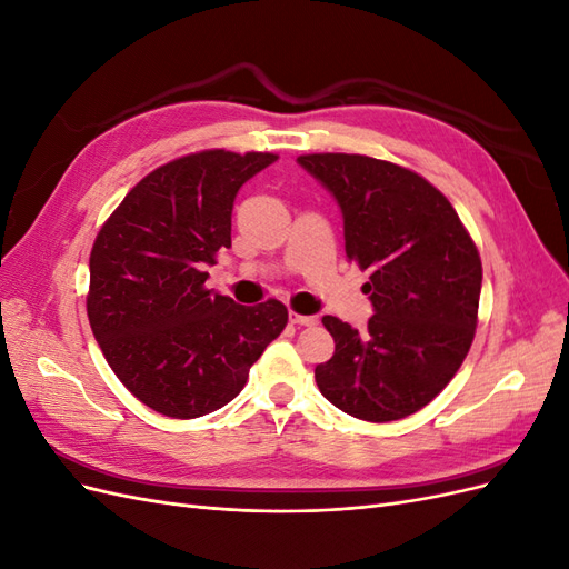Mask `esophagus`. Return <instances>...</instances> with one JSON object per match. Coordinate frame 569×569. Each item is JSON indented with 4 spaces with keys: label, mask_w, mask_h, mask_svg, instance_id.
<instances>
[{
    "label": "esophagus",
    "mask_w": 569,
    "mask_h": 569,
    "mask_svg": "<svg viewBox=\"0 0 569 569\" xmlns=\"http://www.w3.org/2000/svg\"><path fill=\"white\" fill-rule=\"evenodd\" d=\"M289 320L295 325H303V327H313L318 325V316H301L297 311H289Z\"/></svg>",
    "instance_id": "esophagus-1"
}]
</instances>
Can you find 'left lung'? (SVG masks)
<instances>
[{
    "label": "left lung",
    "mask_w": 569,
    "mask_h": 569,
    "mask_svg": "<svg viewBox=\"0 0 569 569\" xmlns=\"http://www.w3.org/2000/svg\"><path fill=\"white\" fill-rule=\"evenodd\" d=\"M297 163L335 197L349 261L370 270L366 330L322 318L335 353L316 366L318 389L358 420L412 416L470 351L481 291L477 247L449 199L408 168L360 153H308Z\"/></svg>",
    "instance_id": "1"
}]
</instances>
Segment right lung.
<instances>
[{
	"label": "right lung",
	"instance_id": "right-lung-1",
	"mask_svg": "<svg viewBox=\"0 0 569 569\" xmlns=\"http://www.w3.org/2000/svg\"><path fill=\"white\" fill-rule=\"evenodd\" d=\"M274 153L199 151L137 182L90 253L88 316L107 363L137 399L189 420L230 403L287 325L280 301L239 306L206 289L232 247V206Z\"/></svg>",
	"mask_w": 569,
	"mask_h": 569
}]
</instances>
